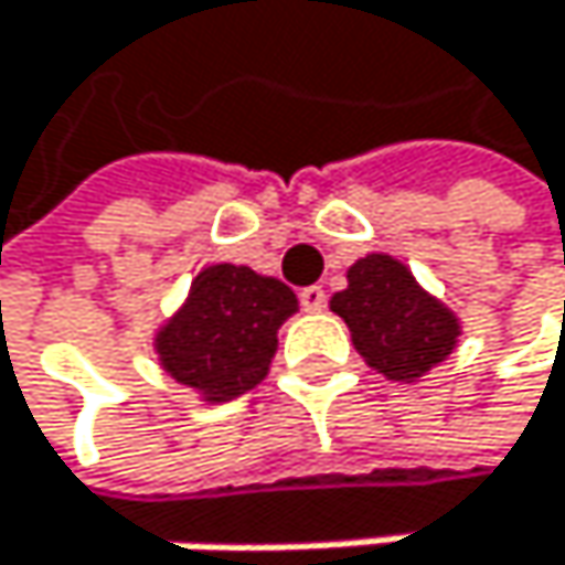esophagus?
Segmentation results:
<instances>
[{"label":"esophagus","instance_id":"1","mask_svg":"<svg viewBox=\"0 0 565 565\" xmlns=\"http://www.w3.org/2000/svg\"><path fill=\"white\" fill-rule=\"evenodd\" d=\"M324 301H329V298H324V288H318V285H311V288H305V291H301V308H305V311H311V315H315V311H321V308H324Z\"/></svg>","mask_w":565,"mask_h":565}]
</instances>
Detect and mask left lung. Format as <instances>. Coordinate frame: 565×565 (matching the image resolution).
<instances>
[{
	"label": "left lung",
	"mask_w": 565,
	"mask_h": 565,
	"mask_svg": "<svg viewBox=\"0 0 565 565\" xmlns=\"http://www.w3.org/2000/svg\"><path fill=\"white\" fill-rule=\"evenodd\" d=\"M345 277V291H335L329 308L349 324L355 352L380 376L417 383L458 349L461 318L393 254H365Z\"/></svg>",
	"instance_id": "1"
}]
</instances>
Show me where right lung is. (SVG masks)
I'll return each mask as SVG.
<instances>
[{"label": "right lung", "mask_w": 565, "mask_h": 565, "mask_svg": "<svg viewBox=\"0 0 565 565\" xmlns=\"http://www.w3.org/2000/svg\"><path fill=\"white\" fill-rule=\"evenodd\" d=\"M295 311L298 298L285 280L247 264H210L156 329L151 349L179 386L200 393L203 403H226L264 383L277 329Z\"/></svg>", "instance_id": "1"}]
</instances>
